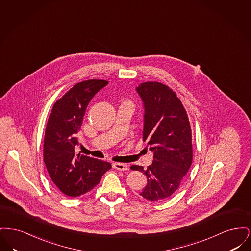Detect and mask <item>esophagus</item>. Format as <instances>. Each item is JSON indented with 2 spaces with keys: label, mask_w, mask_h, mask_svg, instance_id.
<instances>
[{
  "label": "esophagus",
  "mask_w": 251,
  "mask_h": 251,
  "mask_svg": "<svg viewBox=\"0 0 251 251\" xmlns=\"http://www.w3.org/2000/svg\"><path fill=\"white\" fill-rule=\"evenodd\" d=\"M113 167L115 169H118V170H121V171H126L128 170V166L126 164H122V163H114L113 164Z\"/></svg>",
  "instance_id": "obj_1"
}]
</instances>
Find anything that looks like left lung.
I'll return each instance as SVG.
<instances>
[{
	"label": "left lung",
	"mask_w": 251,
	"mask_h": 251,
	"mask_svg": "<svg viewBox=\"0 0 251 251\" xmlns=\"http://www.w3.org/2000/svg\"><path fill=\"white\" fill-rule=\"evenodd\" d=\"M136 91L143 101V141L153 152V162L147 169L131 168L142 171L148 179L140 196L160 201L176 192L191 167V128L185 109L167 85L147 82Z\"/></svg>",
	"instance_id": "left-lung-1"
}]
</instances>
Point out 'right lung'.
Instances as JSON below:
<instances>
[{
  "label": "right lung",
  "instance_id": "1",
  "mask_svg": "<svg viewBox=\"0 0 251 251\" xmlns=\"http://www.w3.org/2000/svg\"><path fill=\"white\" fill-rule=\"evenodd\" d=\"M104 80H87L75 84L53 105L44 137V163L55 186L69 197L92 190L111 164L77 154V133L92 98L105 85Z\"/></svg>",
  "mask_w": 251,
  "mask_h": 251
}]
</instances>
